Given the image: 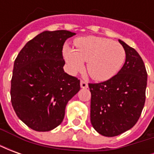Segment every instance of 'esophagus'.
Here are the masks:
<instances>
[{
    "label": "esophagus",
    "mask_w": 154,
    "mask_h": 154,
    "mask_svg": "<svg viewBox=\"0 0 154 154\" xmlns=\"http://www.w3.org/2000/svg\"><path fill=\"white\" fill-rule=\"evenodd\" d=\"M80 84L82 88H87V87H88V84H87V82H85V81H81Z\"/></svg>",
    "instance_id": "34e87169"
}]
</instances>
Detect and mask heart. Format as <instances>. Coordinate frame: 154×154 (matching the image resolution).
<instances>
[{"instance_id": "1", "label": "heart", "mask_w": 154, "mask_h": 154, "mask_svg": "<svg viewBox=\"0 0 154 154\" xmlns=\"http://www.w3.org/2000/svg\"><path fill=\"white\" fill-rule=\"evenodd\" d=\"M76 48L65 45L63 49L64 59L71 73L83 68L87 62L88 73L97 81H106L118 73L125 61V51L119 43L97 36L77 38Z\"/></svg>"}]
</instances>
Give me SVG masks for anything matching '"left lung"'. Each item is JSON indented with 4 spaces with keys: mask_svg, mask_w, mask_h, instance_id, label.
I'll list each match as a JSON object with an SVG mask.
<instances>
[{
    "mask_svg": "<svg viewBox=\"0 0 154 154\" xmlns=\"http://www.w3.org/2000/svg\"><path fill=\"white\" fill-rule=\"evenodd\" d=\"M125 64L116 76L100 83H89L91 122L101 135L114 137L132 128L145 103L147 71L137 51L125 42Z\"/></svg>",
    "mask_w": 154,
    "mask_h": 154,
    "instance_id": "left-lung-1",
    "label": "left lung"
}]
</instances>
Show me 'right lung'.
Masks as SVG:
<instances>
[{
    "instance_id": "right-lung-1",
    "label": "right lung",
    "mask_w": 154,
    "mask_h": 154,
    "mask_svg": "<svg viewBox=\"0 0 154 154\" xmlns=\"http://www.w3.org/2000/svg\"><path fill=\"white\" fill-rule=\"evenodd\" d=\"M76 34L44 31L25 44L15 58L11 87L12 106L19 119L45 132L63 120L67 102L80 90V80L63 70V47Z\"/></svg>"
}]
</instances>
